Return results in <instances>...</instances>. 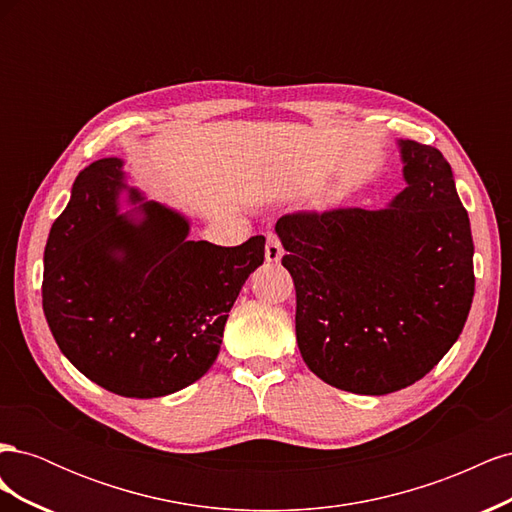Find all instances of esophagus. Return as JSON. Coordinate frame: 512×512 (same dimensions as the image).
Instances as JSON below:
<instances>
[{
  "mask_svg": "<svg viewBox=\"0 0 512 512\" xmlns=\"http://www.w3.org/2000/svg\"><path fill=\"white\" fill-rule=\"evenodd\" d=\"M284 256L282 243L277 239L275 232H267V245H265V258L267 262H280Z\"/></svg>",
  "mask_w": 512,
  "mask_h": 512,
  "instance_id": "esophagus-1",
  "label": "esophagus"
}]
</instances>
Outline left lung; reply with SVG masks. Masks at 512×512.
<instances>
[{
    "mask_svg": "<svg viewBox=\"0 0 512 512\" xmlns=\"http://www.w3.org/2000/svg\"><path fill=\"white\" fill-rule=\"evenodd\" d=\"M406 188L386 209L290 213L275 232L297 290L305 365L356 395L421 380L451 350L474 297V243L451 164L399 141Z\"/></svg>",
    "mask_w": 512,
    "mask_h": 512,
    "instance_id": "left-lung-1",
    "label": "left lung"
}]
</instances>
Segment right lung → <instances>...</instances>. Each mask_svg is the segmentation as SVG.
<instances>
[{
	"label": "right lung",
	"instance_id": "right-lung-1",
	"mask_svg": "<svg viewBox=\"0 0 512 512\" xmlns=\"http://www.w3.org/2000/svg\"><path fill=\"white\" fill-rule=\"evenodd\" d=\"M137 207L120 213V194ZM190 220L130 188L119 158L81 170L44 247L42 309L59 350L102 389L151 399L218 359L230 307L265 237L190 241Z\"/></svg>",
	"mask_w": 512,
	"mask_h": 512
}]
</instances>
